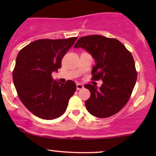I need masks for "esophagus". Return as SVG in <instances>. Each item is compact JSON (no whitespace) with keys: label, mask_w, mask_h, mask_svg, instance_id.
<instances>
[{"label":"esophagus","mask_w":156,"mask_h":156,"mask_svg":"<svg viewBox=\"0 0 156 156\" xmlns=\"http://www.w3.org/2000/svg\"><path fill=\"white\" fill-rule=\"evenodd\" d=\"M83 88V85L81 83H77L76 84V89L77 90H80V89H82Z\"/></svg>","instance_id":"1"}]
</instances>
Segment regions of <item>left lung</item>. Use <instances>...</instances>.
Masks as SVG:
<instances>
[{"label":"left lung","instance_id":"1","mask_svg":"<svg viewBox=\"0 0 156 156\" xmlns=\"http://www.w3.org/2000/svg\"><path fill=\"white\" fill-rule=\"evenodd\" d=\"M92 55L95 65L92 70L94 80L102 79L103 84H86L90 98L86 108L96 117L106 118L119 112L128 103L137 78L135 63L131 53L116 39L101 35L80 38L74 45Z\"/></svg>","mask_w":156,"mask_h":156}]
</instances>
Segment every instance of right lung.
<instances>
[{
	"label": "right lung",
	"instance_id": "add662e5",
	"mask_svg": "<svg viewBox=\"0 0 156 156\" xmlns=\"http://www.w3.org/2000/svg\"><path fill=\"white\" fill-rule=\"evenodd\" d=\"M77 37L66 39H38L17 54L13 82L19 98L32 114L41 119H53L64 114L76 85L53 80L61 62Z\"/></svg>",
	"mask_w": 156,
	"mask_h": 156
}]
</instances>
